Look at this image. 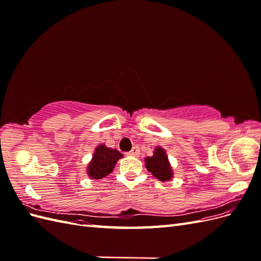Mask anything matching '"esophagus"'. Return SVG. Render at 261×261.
<instances>
[{"label": "esophagus", "instance_id": "34e87169", "mask_svg": "<svg viewBox=\"0 0 261 261\" xmlns=\"http://www.w3.org/2000/svg\"><path fill=\"white\" fill-rule=\"evenodd\" d=\"M127 154L134 155V156H138L139 155V148L138 147H134Z\"/></svg>", "mask_w": 261, "mask_h": 261}]
</instances>
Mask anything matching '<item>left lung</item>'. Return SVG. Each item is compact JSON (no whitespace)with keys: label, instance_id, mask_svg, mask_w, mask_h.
Returning <instances> with one entry per match:
<instances>
[{"label":"left lung","instance_id":"left-lung-1","mask_svg":"<svg viewBox=\"0 0 261 261\" xmlns=\"http://www.w3.org/2000/svg\"><path fill=\"white\" fill-rule=\"evenodd\" d=\"M145 162L147 170L151 172V174L159 180L167 181L173 177V171L163 148L156 147L153 151V155L147 156Z\"/></svg>","mask_w":261,"mask_h":261}]
</instances>
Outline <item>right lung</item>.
Wrapping results in <instances>:
<instances>
[{"instance_id":"add662e5","label":"right lung","mask_w":261,"mask_h":261,"mask_svg":"<svg viewBox=\"0 0 261 261\" xmlns=\"http://www.w3.org/2000/svg\"><path fill=\"white\" fill-rule=\"evenodd\" d=\"M121 158H123V154L118 150L100 145L94 150L92 159L87 168V174L93 179L103 178L113 171L116 162Z\"/></svg>"}]
</instances>
